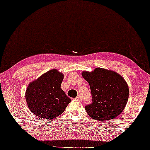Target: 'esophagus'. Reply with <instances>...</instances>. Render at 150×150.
<instances>
[{
	"instance_id": "34e87169",
	"label": "esophagus",
	"mask_w": 150,
	"mask_h": 150,
	"mask_svg": "<svg viewBox=\"0 0 150 150\" xmlns=\"http://www.w3.org/2000/svg\"><path fill=\"white\" fill-rule=\"evenodd\" d=\"M76 100H81V97L80 96H78L76 98Z\"/></svg>"
}]
</instances>
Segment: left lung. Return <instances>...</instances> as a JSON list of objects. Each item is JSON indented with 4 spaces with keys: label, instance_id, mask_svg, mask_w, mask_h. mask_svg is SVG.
<instances>
[{
    "label": "left lung",
    "instance_id": "left-lung-1",
    "mask_svg": "<svg viewBox=\"0 0 150 150\" xmlns=\"http://www.w3.org/2000/svg\"><path fill=\"white\" fill-rule=\"evenodd\" d=\"M81 75L88 82L91 91L93 103L85 107L91 118L103 122L115 118L123 111L129 88L122 76L100 67L92 71H84Z\"/></svg>",
    "mask_w": 150,
    "mask_h": 150
}]
</instances>
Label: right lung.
I'll return each instance as SVG.
<instances>
[{
	"label": "right lung",
	"instance_id": "right-lung-1",
	"mask_svg": "<svg viewBox=\"0 0 150 150\" xmlns=\"http://www.w3.org/2000/svg\"><path fill=\"white\" fill-rule=\"evenodd\" d=\"M63 79V74L54 69L29 83L25 100L34 115L49 120L63 113L71 102L61 88Z\"/></svg>",
	"mask_w": 150,
	"mask_h": 150
}]
</instances>
